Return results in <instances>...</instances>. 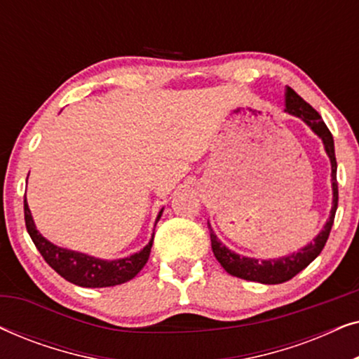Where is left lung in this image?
Masks as SVG:
<instances>
[{"label": "left lung", "mask_w": 359, "mask_h": 359, "mask_svg": "<svg viewBox=\"0 0 359 359\" xmlns=\"http://www.w3.org/2000/svg\"><path fill=\"white\" fill-rule=\"evenodd\" d=\"M286 100H284V106H286V112L292 116L301 117L316 134L320 137L328 156L332 161V188H333V208L330 212V219L327 220L325 227L320 233L317 235L316 240L299 250L297 253L289 255V257H283L279 259H255L240 257V255L230 252L225 245L220 243V240L215 237L212 229L209 227L210 232V243H212V252L217 258V262L222 264V268L232 276H237L240 279H247V281H255L262 284H281L292 279L297 273H301L304 268H307L313 259H316L320 252L325 247L328 235H330L333 220H335V212L338 208V183H337V158H335V145H333L332 132L328 130L325 122L313 107L302 100L292 88H286L284 93Z\"/></svg>", "instance_id": "obj_1"}]
</instances>
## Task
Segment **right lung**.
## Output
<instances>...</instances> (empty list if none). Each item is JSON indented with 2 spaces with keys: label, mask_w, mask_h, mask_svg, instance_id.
<instances>
[{
  "label": "right lung",
  "mask_w": 359,
  "mask_h": 359,
  "mask_svg": "<svg viewBox=\"0 0 359 359\" xmlns=\"http://www.w3.org/2000/svg\"><path fill=\"white\" fill-rule=\"evenodd\" d=\"M160 217L161 210L158 217H156V222H158ZM24 220H26V229L31 235L34 245L41 252L42 258L46 259L48 266L55 269L63 279L81 287H109L130 281L145 266L147 259L150 257L151 243H154V237H151L149 245L144 250H140L139 253L130 255L127 258L106 262V259L88 257L85 253L60 248L43 238L37 232L36 225H34L26 194H24Z\"/></svg>",
  "instance_id": "right-lung-1"
}]
</instances>
